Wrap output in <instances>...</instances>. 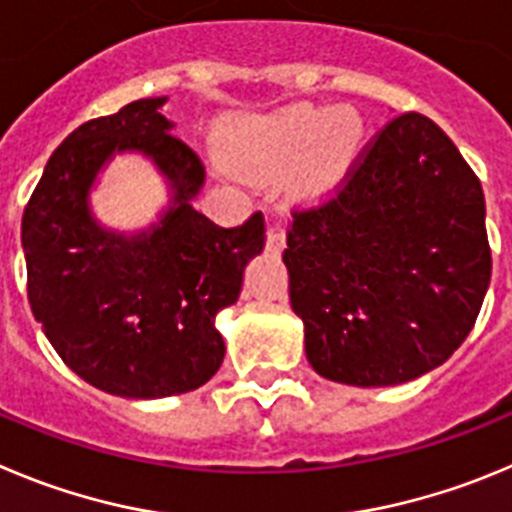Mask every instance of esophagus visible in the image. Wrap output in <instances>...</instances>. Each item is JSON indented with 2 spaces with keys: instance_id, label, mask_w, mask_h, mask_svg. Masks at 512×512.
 Returning a JSON list of instances; mask_svg holds the SVG:
<instances>
[{
  "instance_id": "esophagus-1",
  "label": "esophagus",
  "mask_w": 512,
  "mask_h": 512,
  "mask_svg": "<svg viewBox=\"0 0 512 512\" xmlns=\"http://www.w3.org/2000/svg\"><path fill=\"white\" fill-rule=\"evenodd\" d=\"M267 250L283 252L285 250V232L280 227H273L267 232Z\"/></svg>"
}]
</instances>
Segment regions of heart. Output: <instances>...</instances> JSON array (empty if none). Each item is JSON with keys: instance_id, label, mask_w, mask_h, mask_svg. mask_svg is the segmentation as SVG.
<instances>
[{"instance_id": "heart-1", "label": "heart", "mask_w": 512, "mask_h": 512, "mask_svg": "<svg viewBox=\"0 0 512 512\" xmlns=\"http://www.w3.org/2000/svg\"><path fill=\"white\" fill-rule=\"evenodd\" d=\"M359 127L334 109L296 104L270 117L247 119L229 135V163L255 181L280 178L303 163V181L313 191L342 178L357 150Z\"/></svg>"}]
</instances>
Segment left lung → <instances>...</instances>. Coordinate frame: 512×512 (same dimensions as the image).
I'll use <instances>...</instances> for the list:
<instances>
[{
	"label": "left lung",
	"instance_id": "1",
	"mask_svg": "<svg viewBox=\"0 0 512 512\" xmlns=\"http://www.w3.org/2000/svg\"><path fill=\"white\" fill-rule=\"evenodd\" d=\"M283 262L313 370L357 388L416 380L459 349L485 301V193L439 124L400 114L334 199L293 211Z\"/></svg>",
	"mask_w": 512,
	"mask_h": 512
}]
</instances>
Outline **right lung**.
I'll return each instance as SVG.
<instances>
[{"instance_id": "1", "label": "right lung", "mask_w": 512, "mask_h": 512, "mask_svg": "<svg viewBox=\"0 0 512 512\" xmlns=\"http://www.w3.org/2000/svg\"><path fill=\"white\" fill-rule=\"evenodd\" d=\"M168 96L132 101L73 130L50 155L22 214L27 298L58 357L94 388L153 400L201 388L224 359L216 313L265 247V219L224 229L193 209L204 163L170 135ZM140 152L169 181L171 204L147 230L101 228L90 211L100 168Z\"/></svg>"}]
</instances>
